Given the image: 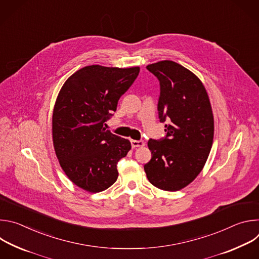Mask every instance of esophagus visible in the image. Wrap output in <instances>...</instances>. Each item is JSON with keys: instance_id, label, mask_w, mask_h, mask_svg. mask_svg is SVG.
I'll use <instances>...</instances> for the list:
<instances>
[{"instance_id": "esophagus-1", "label": "esophagus", "mask_w": 259, "mask_h": 259, "mask_svg": "<svg viewBox=\"0 0 259 259\" xmlns=\"http://www.w3.org/2000/svg\"><path fill=\"white\" fill-rule=\"evenodd\" d=\"M131 145L133 149H136V147L144 146V142L142 140H131Z\"/></svg>"}]
</instances>
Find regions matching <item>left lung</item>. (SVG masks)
<instances>
[{
    "instance_id": "8db88e82",
    "label": "left lung",
    "mask_w": 259,
    "mask_h": 259,
    "mask_svg": "<svg viewBox=\"0 0 259 259\" xmlns=\"http://www.w3.org/2000/svg\"><path fill=\"white\" fill-rule=\"evenodd\" d=\"M160 82L158 112L166 137L147 142L152 159L144 165L156 188L175 192L202 171L213 143L214 119L207 91L184 66L163 60L146 66Z\"/></svg>"
}]
</instances>
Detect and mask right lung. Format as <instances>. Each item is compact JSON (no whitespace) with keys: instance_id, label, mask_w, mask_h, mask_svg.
Instances as JSON below:
<instances>
[{"instance_id":"right-lung-1","label":"right lung","mask_w":259,"mask_h":259,"mask_svg":"<svg viewBox=\"0 0 259 259\" xmlns=\"http://www.w3.org/2000/svg\"><path fill=\"white\" fill-rule=\"evenodd\" d=\"M138 73V66L89 65L72 73L59 91L52 116L55 154L66 176L87 192L113 186L118 162L131 150L128 139L103 125Z\"/></svg>"}]
</instances>
